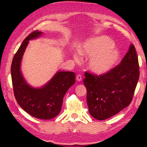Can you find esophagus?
<instances>
[{"label":"esophagus","instance_id":"obj_1","mask_svg":"<svg viewBox=\"0 0 147 147\" xmlns=\"http://www.w3.org/2000/svg\"><path fill=\"white\" fill-rule=\"evenodd\" d=\"M82 80V76L81 74H78L77 76H76V80L78 81V82H81Z\"/></svg>","mask_w":147,"mask_h":147}]
</instances>
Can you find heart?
<instances>
[{
  "label": "heart",
  "mask_w": 147,
  "mask_h": 147,
  "mask_svg": "<svg viewBox=\"0 0 147 147\" xmlns=\"http://www.w3.org/2000/svg\"><path fill=\"white\" fill-rule=\"evenodd\" d=\"M78 51L80 54L90 57L87 67L96 75H103L113 69L121 57L120 51L113 40L105 36L86 40L80 46ZM73 57L76 61L79 60L76 54Z\"/></svg>",
  "instance_id": "heart-1"
}]
</instances>
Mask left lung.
Returning <instances> with one entry per match:
<instances>
[{
  "label": "left lung",
  "instance_id": "left-lung-1",
  "mask_svg": "<svg viewBox=\"0 0 147 147\" xmlns=\"http://www.w3.org/2000/svg\"><path fill=\"white\" fill-rule=\"evenodd\" d=\"M89 112L98 120H105L127 107L138 82L140 71L135 46L131 44L120 64L103 75L85 72Z\"/></svg>",
  "mask_w": 147,
  "mask_h": 147
}]
</instances>
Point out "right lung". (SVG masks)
Here are the masks:
<instances>
[{
	"label": "right lung",
	"mask_w": 147,
	"mask_h": 147,
	"mask_svg": "<svg viewBox=\"0 0 147 147\" xmlns=\"http://www.w3.org/2000/svg\"><path fill=\"white\" fill-rule=\"evenodd\" d=\"M42 34L36 30L22 42L12 59L11 78L15 98L20 107L34 117L51 119L60 113L64 96L75 83L76 74L73 72L58 71L40 88H35L27 83L21 70L22 58L30 40L38 38Z\"/></svg>",
	"instance_id": "right-lung-1"
}]
</instances>
